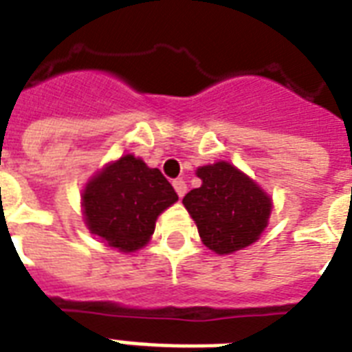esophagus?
I'll use <instances>...</instances> for the list:
<instances>
[{
  "mask_svg": "<svg viewBox=\"0 0 352 352\" xmlns=\"http://www.w3.org/2000/svg\"><path fill=\"white\" fill-rule=\"evenodd\" d=\"M173 188H175V192L179 197H184L186 195V182L182 181V179H177V181H173Z\"/></svg>",
  "mask_w": 352,
  "mask_h": 352,
  "instance_id": "obj_1",
  "label": "esophagus"
}]
</instances>
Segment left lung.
Instances as JSON below:
<instances>
[{"label": "left lung", "instance_id": "1", "mask_svg": "<svg viewBox=\"0 0 352 352\" xmlns=\"http://www.w3.org/2000/svg\"><path fill=\"white\" fill-rule=\"evenodd\" d=\"M197 177L203 184L186 193L182 204L204 245L215 254H232L256 243L272 212L267 193L225 160L201 166Z\"/></svg>", "mask_w": 352, "mask_h": 352}]
</instances>
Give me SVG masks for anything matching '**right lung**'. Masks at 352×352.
<instances>
[{"label":"right lung","mask_w":352,"mask_h":352,"mask_svg":"<svg viewBox=\"0 0 352 352\" xmlns=\"http://www.w3.org/2000/svg\"><path fill=\"white\" fill-rule=\"evenodd\" d=\"M177 199L160 170L124 155L87 182L82 208L91 234L120 252H135L148 243L157 217Z\"/></svg>","instance_id":"add662e5"}]
</instances>
